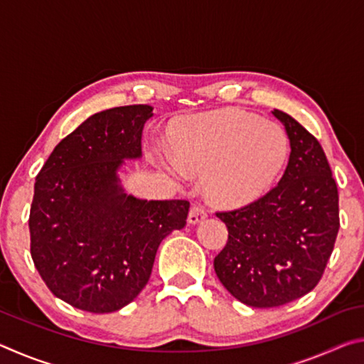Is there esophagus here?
I'll use <instances>...</instances> for the list:
<instances>
[{
    "label": "esophagus",
    "instance_id": "obj_1",
    "mask_svg": "<svg viewBox=\"0 0 364 364\" xmlns=\"http://www.w3.org/2000/svg\"><path fill=\"white\" fill-rule=\"evenodd\" d=\"M205 217H207V213H205L204 208H202L200 205L194 204L193 207H191V210H189L188 221H189L191 225H196V223H200L202 220H205Z\"/></svg>",
    "mask_w": 364,
    "mask_h": 364
}]
</instances>
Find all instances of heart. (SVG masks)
<instances>
[{"instance_id":"obj_1","label":"heart","mask_w":364,"mask_h":364,"mask_svg":"<svg viewBox=\"0 0 364 364\" xmlns=\"http://www.w3.org/2000/svg\"><path fill=\"white\" fill-rule=\"evenodd\" d=\"M175 176L205 175L204 191L215 205L236 208L267 193L284 168L289 138L278 123L245 110H220L183 120L171 138Z\"/></svg>"}]
</instances>
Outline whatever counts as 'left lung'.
I'll return each instance as SVG.
<instances>
[{"label":"left lung","mask_w":364,"mask_h":364,"mask_svg":"<svg viewBox=\"0 0 364 364\" xmlns=\"http://www.w3.org/2000/svg\"><path fill=\"white\" fill-rule=\"evenodd\" d=\"M291 141L284 175L269 193L231 212H217L228 242L213 267L228 292L255 308L304 297L321 279L338 232L337 184L321 144L282 110Z\"/></svg>","instance_id":"obj_1"}]
</instances>
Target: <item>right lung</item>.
Returning <instances> with one entry per match:
<instances>
[{"mask_svg": "<svg viewBox=\"0 0 364 364\" xmlns=\"http://www.w3.org/2000/svg\"><path fill=\"white\" fill-rule=\"evenodd\" d=\"M146 104L102 110L54 147L35 181L30 254L56 297L78 310L112 313L138 297L160 242L186 225L188 200L128 196L123 160L143 156Z\"/></svg>", "mask_w": 364, "mask_h": 364, "instance_id": "1", "label": "right lung"}]
</instances>
